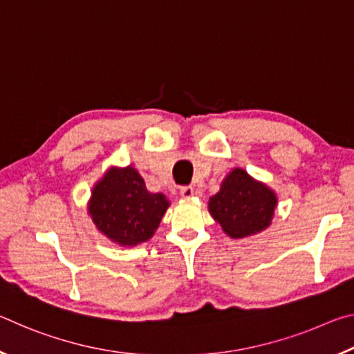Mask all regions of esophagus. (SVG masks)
I'll use <instances>...</instances> for the list:
<instances>
[{
    "label": "esophagus",
    "instance_id": "1",
    "mask_svg": "<svg viewBox=\"0 0 354 354\" xmlns=\"http://www.w3.org/2000/svg\"><path fill=\"white\" fill-rule=\"evenodd\" d=\"M194 194H195L194 187H183L181 190H179V195H181L183 198H192V196H194Z\"/></svg>",
    "mask_w": 354,
    "mask_h": 354
}]
</instances>
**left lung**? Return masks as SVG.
Here are the masks:
<instances>
[{"label": "left lung", "mask_w": 354, "mask_h": 354, "mask_svg": "<svg viewBox=\"0 0 354 354\" xmlns=\"http://www.w3.org/2000/svg\"><path fill=\"white\" fill-rule=\"evenodd\" d=\"M278 206L277 192L241 167L232 169L209 198L212 218L231 239L259 234L272 225Z\"/></svg>", "instance_id": "left-lung-1"}]
</instances>
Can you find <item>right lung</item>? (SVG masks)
<instances>
[{"instance_id": "obj_1", "label": "right lung", "mask_w": 354, "mask_h": 354, "mask_svg": "<svg viewBox=\"0 0 354 354\" xmlns=\"http://www.w3.org/2000/svg\"><path fill=\"white\" fill-rule=\"evenodd\" d=\"M170 206L164 194H151L133 165H112L93 184L87 214L101 234L120 247L149 241Z\"/></svg>"}]
</instances>
